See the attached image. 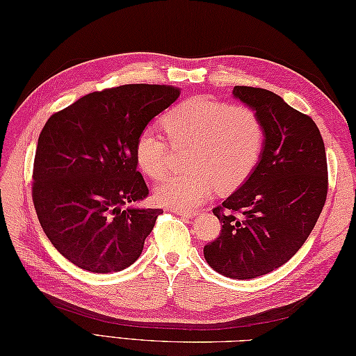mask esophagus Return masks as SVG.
<instances>
[{"instance_id": "esophagus-1", "label": "esophagus", "mask_w": 356, "mask_h": 356, "mask_svg": "<svg viewBox=\"0 0 356 356\" xmlns=\"http://www.w3.org/2000/svg\"><path fill=\"white\" fill-rule=\"evenodd\" d=\"M172 213H176L179 216H185V217H194L197 214V211L190 209V208H174Z\"/></svg>"}]
</instances>
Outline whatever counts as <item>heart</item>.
Here are the masks:
<instances>
[{"mask_svg": "<svg viewBox=\"0 0 356 356\" xmlns=\"http://www.w3.org/2000/svg\"><path fill=\"white\" fill-rule=\"evenodd\" d=\"M163 128L172 147L188 148L184 157L188 168L156 186V199L165 207L195 205L216 186L234 190L254 172L263 153V124L245 105L191 97L166 113ZM134 156L147 176L161 179L168 170L171 149L157 128L145 127L136 139Z\"/></svg>", "mask_w": 356, "mask_h": 356, "instance_id": "obj_1", "label": "heart"}]
</instances>
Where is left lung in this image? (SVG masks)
Returning <instances> with one entry per match:
<instances>
[{
    "label": "left lung",
    "mask_w": 356,
    "mask_h": 356,
    "mask_svg": "<svg viewBox=\"0 0 356 356\" xmlns=\"http://www.w3.org/2000/svg\"><path fill=\"white\" fill-rule=\"evenodd\" d=\"M232 95L260 118L264 145L251 176L213 209L222 231L203 255L218 274L249 280L280 268L305 245L326 202L327 161L312 118L269 90L236 86Z\"/></svg>",
    "instance_id": "1"
}]
</instances>
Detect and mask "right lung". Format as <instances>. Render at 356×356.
I'll return each instance as SVG.
<instances>
[{"mask_svg":"<svg viewBox=\"0 0 356 356\" xmlns=\"http://www.w3.org/2000/svg\"><path fill=\"white\" fill-rule=\"evenodd\" d=\"M180 96L171 86L128 84L82 96L55 113L38 139L32 197L45 236L78 268L110 274L130 266L153 231L134 143Z\"/></svg>","mask_w":356,"mask_h":356,"instance_id":"1","label":"right lung"}]
</instances>
